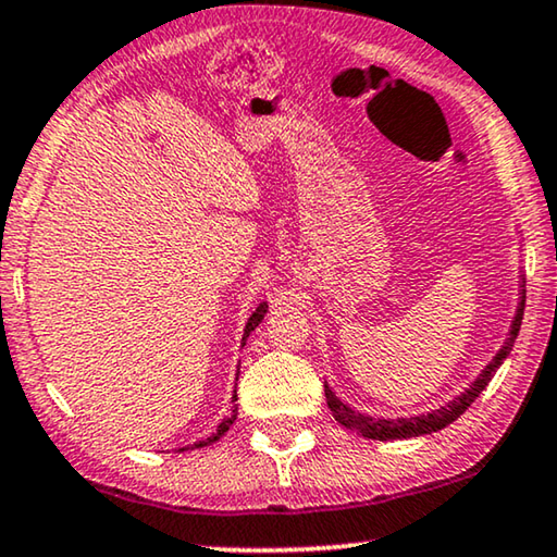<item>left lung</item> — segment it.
<instances>
[{
  "mask_svg": "<svg viewBox=\"0 0 557 557\" xmlns=\"http://www.w3.org/2000/svg\"><path fill=\"white\" fill-rule=\"evenodd\" d=\"M523 308H525V290H523V301L518 306V313H516V321H512V329H510V338L508 344L500 348V354L493 358V363L485 368L481 373V379H478L473 386H470L463 396L453 400L446 408L441 410H433V413L428 416H418V418H400V421H383V418H371V416H363V413H356L354 408H348L346 404H341V400L333 396L326 386V400H329V408L333 418L341 425L350 428V431L366 435V438H375V441H400V438H413V435H425V433H433V431H441V428H446L448 423L456 421L460 413H466V408L473 404V400L481 396V391L491 383V379L498 371L500 363L506 361V356L510 354L512 344H516V336L520 331V323H523Z\"/></svg>",
  "mask_w": 557,
  "mask_h": 557,
  "instance_id": "left-lung-1",
  "label": "left lung"
}]
</instances>
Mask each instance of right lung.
<instances>
[{
	"label": "right lung",
	"mask_w": 557,
	"mask_h": 557,
	"mask_svg": "<svg viewBox=\"0 0 557 557\" xmlns=\"http://www.w3.org/2000/svg\"><path fill=\"white\" fill-rule=\"evenodd\" d=\"M267 304H261L259 308H256V311L251 313V319H249V323H246V331H244V338L246 336H249V333L256 329V326H259V323H261V319H263V313H267ZM234 400H238L236 398V393H234ZM236 421V406H234V413H231L228 418H226V421H221L219 423V428H216V433H211L209 435V438H203V441H199V443H194V446L191 448H203V446H211V443H216L219 438H221V435H224L226 431H228V425L231 423H234ZM182 450H186V448H182Z\"/></svg>",
	"instance_id": "right-lung-1"
}]
</instances>
